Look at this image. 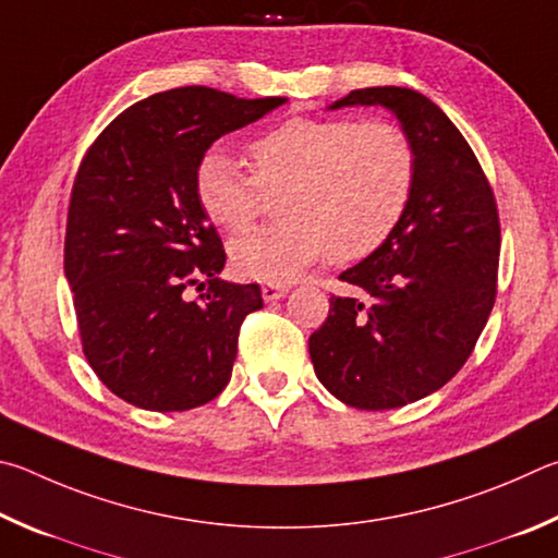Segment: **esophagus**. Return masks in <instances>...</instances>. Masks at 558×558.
Segmentation results:
<instances>
[{"label":"esophagus","instance_id":"esophagus-1","mask_svg":"<svg viewBox=\"0 0 558 558\" xmlns=\"http://www.w3.org/2000/svg\"><path fill=\"white\" fill-rule=\"evenodd\" d=\"M287 294H289V287H287V284H264V287H262V299H264V301L284 299Z\"/></svg>","mask_w":558,"mask_h":558}]
</instances>
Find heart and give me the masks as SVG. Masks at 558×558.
Instances as JSON below:
<instances>
[{"label": "heart", "mask_w": 558, "mask_h": 558, "mask_svg": "<svg viewBox=\"0 0 558 558\" xmlns=\"http://www.w3.org/2000/svg\"><path fill=\"white\" fill-rule=\"evenodd\" d=\"M250 169L213 149L195 169V195L215 225L242 232L281 193L284 222L230 244L242 277L279 284L328 254L345 264L385 244L412 201L416 154L392 122L296 117L250 144Z\"/></svg>", "instance_id": "1"}]
</instances>
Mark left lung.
<instances>
[{
	"instance_id": "8db88e82",
	"label": "left lung",
	"mask_w": 558,
	"mask_h": 558,
	"mask_svg": "<svg viewBox=\"0 0 558 558\" xmlns=\"http://www.w3.org/2000/svg\"><path fill=\"white\" fill-rule=\"evenodd\" d=\"M385 107L416 154L404 218L385 244L340 274L308 338L316 377L348 407L383 412L441 389L481 338L497 291L500 220L475 154L441 107L409 87L353 90L328 110Z\"/></svg>"
}]
</instances>
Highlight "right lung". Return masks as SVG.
Instances as JSON below:
<instances>
[{"instance_id":"obj_1","label":"right lung","mask_w":558,"mask_h":558,"mask_svg":"<svg viewBox=\"0 0 558 558\" xmlns=\"http://www.w3.org/2000/svg\"><path fill=\"white\" fill-rule=\"evenodd\" d=\"M189 85L107 124L75 175L65 230L83 353L102 385L149 412L208 404L230 383L257 284H230L222 242L195 195L213 142L284 105ZM211 284L198 302L189 286Z\"/></svg>"}]
</instances>
